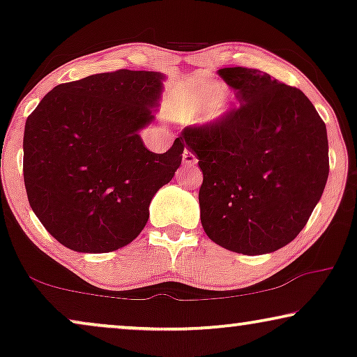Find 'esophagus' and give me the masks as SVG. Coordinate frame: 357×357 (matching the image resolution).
<instances>
[{"label":"esophagus","instance_id":"esophagus-1","mask_svg":"<svg viewBox=\"0 0 357 357\" xmlns=\"http://www.w3.org/2000/svg\"><path fill=\"white\" fill-rule=\"evenodd\" d=\"M198 162V159H197V155H195L192 151H188V149H185V153H183V164L185 165H195Z\"/></svg>","mask_w":357,"mask_h":357}]
</instances>
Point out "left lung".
<instances>
[{
	"label": "left lung",
	"instance_id": "left-lung-1",
	"mask_svg": "<svg viewBox=\"0 0 357 357\" xmlns=\"http://www.w3.org/2000/svg\"><path fill=\"white\" fill-rule=\"evenodd\" d=\"M218 75L241 107L182 131L203 172L199 218L214 243L263 255L294 241L328 178L326 126L304 92L252 68Z\"/></svg>",
	"mask_w": 357,
	"mask_h": 357
}]
</instances>
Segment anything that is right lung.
<instances>
[{"mask_svg": "<svg viewBox=\"0 0 357 357\" xmlns=\"http://www.w3.org/2000/svg\"><path fill=\"white\" fill-rule=\"evenodd\" d=\"M165 76L119 70L65 82L27 116L24 183L32 211L61 245L107 253L133 242L151 199L182 164L178 136L164 154L144 148Z\"/></svg>", "mask_w": 357, "mask_h": 357, "instance_id": "right-lung-1", "label": "right lung"}]
</instances>
